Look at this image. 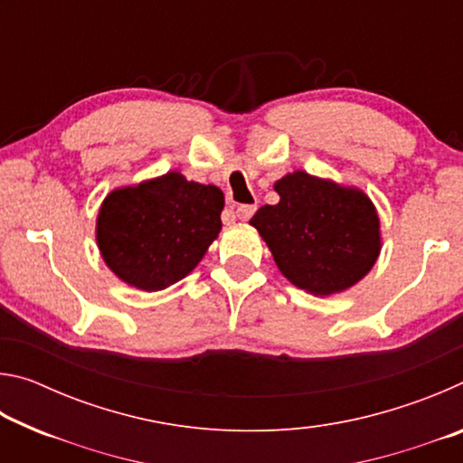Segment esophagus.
<instances>
[{
  "instance_id": "34e87169",
  "label": "esophagus",
  "mask_w": 463,
  "mask_h": 463,
  "mask_svg": "<svg viewBox=\"0 0 463 463\" xmlns=\"http://www.w3.org/2000/svg\"><path fill=\"white\" fill-rule=\"evenodd\" d=\"M255 210H257L255 203H241V206H237V216L241 221H249V218L255 214Z\"/></svg>"
}]
</instances>
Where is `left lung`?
<instances>
[{
	"label": "left lung",
	"mask_w": 463,
	"mask_h": 463,
	"mask_svg": "<svg viewBox=\"0 0 463 463\" xmlns=\"http://www.w3.org/2000/svg\"><path fill=\"white\" fill-rule=\"evenodd\" d=\"M279 202L250 218L279 271L300 289L331 296L357 284L380 255V218L362 190L294 171Z\"/></svg>",
	"instance_id": "left-lung-1"
}]
</instances>
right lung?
<instances>
[{
    "label": "right lung",
    "instance_id": "add662e5",
    "mask_svg": "<svg viewBox=\"0 0 463 463\" xmlns=\"http://www.w3.org/2000/svg\"><path fill=\"white\" fill-rule=\"evenodd\" d=\"M224 195L169 171L108 195L98 214V247L128 286L156 292L184 279L222 229Z\"/></svg>",
    "mask_w": 463,
    "mask_h": 463
}]
</instances>
